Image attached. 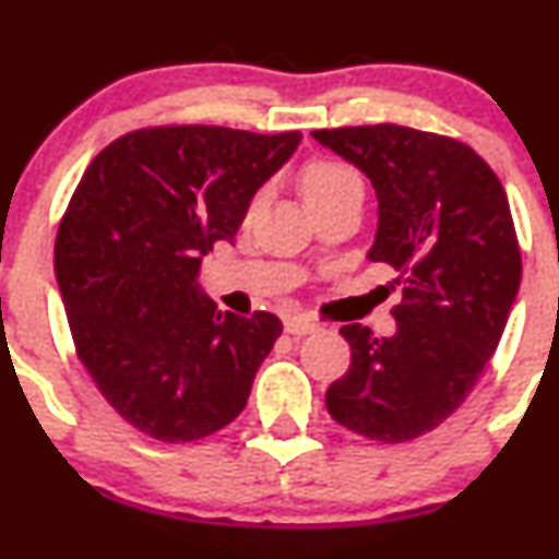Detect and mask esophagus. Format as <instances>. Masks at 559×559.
I'll return each mask as SVG.
<instances>
[{"label":"esophagus","mask_w":559,"mask_h":559,"mask_svg":"<svg viewBox=\"0 0 559 559\" xmlns=\"http://www.w3.org/2000/svg\"><path fill=\"white\" fill-rule=\"evenodd\" d=\"M284 326L289 335H311V332L319 330V324H316V321L302 319V316H292V319L284 321Z\"/></svg>","instance_id":"esophagus-1"}]
</instances>
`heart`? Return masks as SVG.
I'll return each instance as SVG.
<instances>
[{"label": "heart", "mask_w": 559, "mask_h": 559, "mask_svg": "<svg viewBox=\"0 0 559 559\" xmlns=\"http://www.w3.org/2000/svg\"><path fill=\"white\" fill-rule=\"evenodd\" d=\"M300 191L306 197L308 205H319V202L337 200L346 194H365V180L348 162L341 159H313L302 167L300 173ZM262 202V194L251 200V211Z\"/></svg>", "instance_id": "b5f03b06"}]
</instances>
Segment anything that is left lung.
Masks as SVG:
<instances>
[{
    "mask_svg": "<svg viewBox=\"0 0 559 559\" xmlns=\"http://www.w3.org/2000/svg\"><path fill=\"white\" fill-rule=\"evenodd\" d=\"M313 138L370 178L379 233L368 257L403 286L392 337L341 330L352 365L326 389V411L370 441H414L465 403L506 330L522 281L509 197L492 167L447 134L373 123Z\"/></svg>",
    "mask_w": 559,
    "mask_h": 559,
    "instance_id": "obj_1",
    "label": "left lung"
}]
</instances>
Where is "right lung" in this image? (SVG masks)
I'll list each match as a JSON object with an SVG mask.
<instances>
[{
	"label": "right lung",
	"instance_id": "right-lung-1",
	"mask_svg": "<svg viewBox=\"0 0 559 559\" xmlns=\"http://www.w3.org/2000/svg\"><path fill=\"white\" fill-rule=\"evenodd\" d=\"M300 140L165 123L121 134L83 173L56 233V281L78 359L134 430L191 443L246 408L284 326L222 313L197 278Z\"/></svg>",
	"mask_w": 559,
	"mask_h": 559
}]
</instances>
